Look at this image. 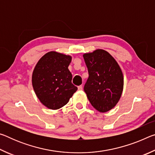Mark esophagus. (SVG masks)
Here are the masks:
<instances>
[{
  "instance_id": "obj_1",
  "label": "esophagus",
  "mask_w": 155,
  "mask_h": 155,
  "mask_svg": "<svg viewBox=\"0 0 155 155\" xmlns=\"http://www.w3.org/2000/svg\"><path fill=\"white\" fill-rule=\"evenodd\" d=\"M78 90H83V86H82V85L78 86Z\"/></svg>"
}]
</instances>
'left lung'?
<instances>
[{
    "label": "left lung",
    "mask_w": 155,
    "mask_h": 155,
    "mask_svg": "<svg viewBox=\"0 0 155 155\" xmlns=\"http://www.w3.org/2000/svg\"><path fill=\"white\" fill-rule=\"evenodd\" d=\"M83 56L89 72L84 91L94 108L101 113L109 111L122 96L124 77L121 68L114 57L103 49Z\"/></svg>",
    "instance_id": "obj_1"
}]
</instances>
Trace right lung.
<instances>
[{"instance_id":"add662e5","label":"right lung","mask_w":155,"mask_h":155,"mask_svg":"<svg viewBox=\"0 0 155 155\" xmlns=\"http://www.w3.org/2000/svg\"><path fill=\"white\" fill-rule=\"evenodd\" d=\"M71 61V56L51 51L37 63L32 74L33 87L37 97L47 108H61L77 90L72 83V75L68 70Z\"/></svg>"}]
</instances>
